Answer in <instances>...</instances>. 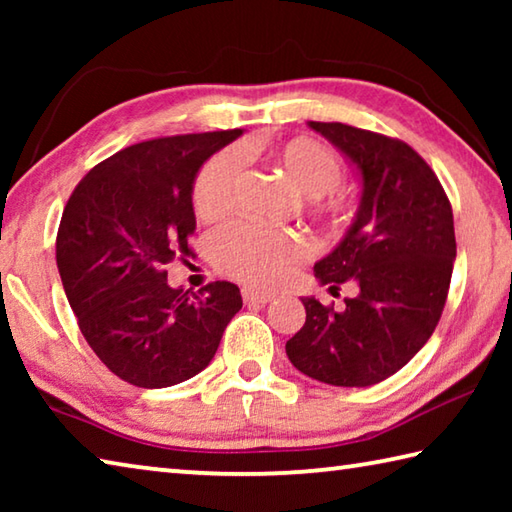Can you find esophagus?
Returning <instances> with one entry per match:
<instances>
[{
    "label": "esophagus",
    "mask_w": 512,
    "mask_h": 512,
    "mask_svg": "<svg viewBox=\"0 0 512 512\" xmlns=\"http://www.w3.org/2000/svg\"><path fill=\"white\" fill-rule=\"evenodd\" d=\"M241 296H244L246 305H266V302H271L275 298L273 293H264V291H257V289H244V291H241Z\"/></svg>",
    "instance_id": "esophagus-1"
}]
</instances>
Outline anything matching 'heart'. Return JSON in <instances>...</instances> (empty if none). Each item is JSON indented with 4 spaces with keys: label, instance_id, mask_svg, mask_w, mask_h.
I'll use <instances>...</instances> for the list:
<instances>
[{
    "label": "heart",
    "instance_id": "heart-1",
    "mask_svg": "<svg viewBox=\"0 0 512 512\" xmlns=\"http://www.w3.org/2000/svg\"><path fill=\"white\" fill-rule=\"evenodd\" d=\"M271 158L298 194L309 198V210L339 223L345 219L348 203L343 198L316 201L339 185L341 160L332 149L311 137H293L277 144ZM239 183L237 151H221L207 160L196 173L192 187V207L198 219L212 221L230 210ZM300 241L284 232H262L250 225H225L210 239V257L221 273L250 284L273 287L291 271L300 257Z\"/></svg>",
    "mask_w": 512,
    "mask_h": 512
}]
</instances>
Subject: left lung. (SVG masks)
<instances>
[{"mask_svg":"<svg viewBox=\"0 0 512 512\" xmlns=\"http://www.w3.org/2000/svg\"><path fill=\"white\" fill-rule=\"evenodd\" d=\"M361 176V203L341 244L314 273L343 309L302 298L305 325L287 357L332 386H372L409 363L436 329L452 282L456 237L449 198L409 144L339 121H309Z\"/></svg>","mask_w":512,"mask_h":512,"instance_id":"obj_1","label":"left lung"}]
</instances>
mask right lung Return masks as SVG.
<instances>
[{
  "instance_id": "add662e5",
  "label": "right lung",
  "mask_w": 512,
  "mask_h": 512,
  "mask_svg": "<svg viewBox=\"0 0 512 512\" xmlns=\"http://www.w3.org/2000/svg\"><path fill=\"white\" fill-rule=\"evenodd\" d=\"M244 133L160 137L90 169L65 205L56 264L94 354L119 379L167 388L207 368L241 309L239 287L171 289L164 264L192 257V187L212 153Z\"/></svg>"
}]
</instances>
